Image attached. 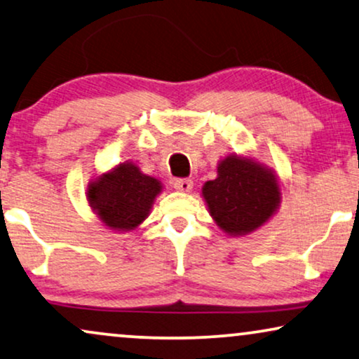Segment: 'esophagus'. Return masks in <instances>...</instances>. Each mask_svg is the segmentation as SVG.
I'll list each match as a JSON object with an SVG mask.
<instances>
[{
    "label": "esophagus",
    "instance_id": "esophagus-1",
    "mask_svg": "<svg viewBox=\"0 0 359 359\" xmlns=\"http://www.w3.org/2000/svg\"><path fill=\"white\" fill-rule=\"evenodd\" d=\"M174 187L180 192H190L194 187V182L190 179H175L174 180Z\"/></svg>",
    "mask_w": 359,
    "mask_h": 359
}]
</instances>
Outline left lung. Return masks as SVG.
Wrapping results in <instances>:
<instances>
[{
  "instance_id": "1",
  "label": "left lung",
  "mask_w": 359,
  "mask_h": 359,
  "mask_svg": "<svg viewBox=\"0 0 359 359\" xmlns=\"http://www.w3.org/2000/svg\"><path fill=\"white\" fill-rule=\"evenodd\" d=\"M202 194L210 215L229 235L255 231L280 202L276 175L252 159L238 156L219 162L218 177L203 185Z\"/></svg>"
}]
</instances>
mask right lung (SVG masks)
<instances>
[{
    "mask_svg": "<svg viewBox=\"0 0 359 359\" xmlns=\"http://www.w3.org/2000/svg\"><path fill=\"white\" fill-rule=\"evenodd\" d=\"M161 189L159 180L141 174L131 162H124L90 184L88 200L108 228L128 231L149 215Z\"/></svg>",
    "mask_w": 359,
    "mask_h": 359,
    "instance_id": "right-lung-1",
    "label": "right lung"
}]
</instances>
